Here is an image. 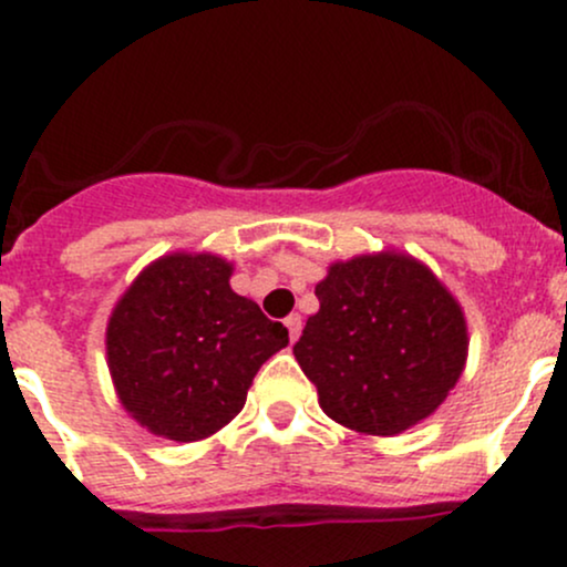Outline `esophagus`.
<instances>
[{
    "label": "esophagus",
    "instance_id": "34e87169",
    "mask_svg": "<svg viewBox=\"0 0 567 567\" xmlns=\"http://www.w3.org/2000/svg\"><path fill=\"white\" fill-rule=\"evenodd\" d=\"M285 326H288L290 342H296V340H299V334H301V316H299V312H293V316H288V318H285Z\"/></svg>",
    "mask_w": 567,
    "mask_h": 567
}]
</instances>
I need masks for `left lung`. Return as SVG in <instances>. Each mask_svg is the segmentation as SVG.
<instances>
[{
  "label": "left lung",
  "mask_w": 567,
  "mask_h": 567,
  "mask_svg": "<svg viewBox=\"0 0 567 567\" xmlns=\"http://www.w3.org/2000/svg\"><path fill=\"white\" fill-rule=\"evenodd\" d=\"M316 296L293 353L331 420L394 436L444 403L466 362V320L422 262L390 251L334 262Z\"/></svg>",
  "instance_id": "1"
}]
</instances>
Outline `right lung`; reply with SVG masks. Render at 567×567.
Segmentation results:
<instances>
[{
    "instance_id": "add662e5",
    "label": "right lung",
    "mask_w": 567,
    "mask_h": 567,
    "mask_svg": "<svg viewBox=\"0 0 567 567\" xmlns=\"http://www.w3.org/2000/svg\"><path fill=\"white\" fill-rule=\"evenodd\" d=\"M230 262L167 255L114 307L109 370L125 411L156 436L197 442L247 403L251 379L288 346V329L233 293Z\"/></svg>"
}]
</instances>
